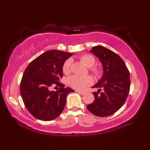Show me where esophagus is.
<instances>
[{
  "mask_svg": "<svg viewBox=\"0 0 150 150\" xmlns=\"http://www.w3.org/2000/svg\"><path fill=\"white\" fill-rule=\"evenodd\" d=\"M76 92L78 93H79V94H81V95H85V93L82 92V91H76Z\"/></svg>",
  "mask_w": 150,
  "mask_h": 150,
  "instance_id": "34e87169",
  "label": "esophagus"
}]
</instances>
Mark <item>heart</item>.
<instances>
[{"instance_id":"1","label":"heart","mask_w":150,"mask_h":150,"mask_svg":"<svg viewBox=\"0 0 150 150\" xmlns=\"http://www.w3.org/2000/svg\"><path fill=\"white\" fill-rule=\"evenodd\" d=\"M79 59L81 62L88 67H90V71L96 77H100L102 74V70L99 67L94 66L96 63V59L91 54H83L79 57ZM72 61L71 59H68L65 61L63 65V71L65 74H68L71 72V67ZM68 83L69 85L73 88L77 90H83L85 87L91 85L93 83V79L89 76L72 75L68 79Z\"/></svg>"}]
</instances>
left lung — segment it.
<instances>
[{
    "label": "left lung",
    "mask_w": 150,
    "mask_h": 150,
    "mask_svg": "<svg viewBox=\"0 0 150 150\" xmlns=\"http://www.w3.org/2000/svg\"><path fill=\"white\" fill-rule=\"evenodd\" d=\"M91 52L100 60L104 74L93 87L98 90L93 93L95 100L87 108L94 115L105 117L113 115L125 103L130 92V73L123 59L110 50L97 45Z\"/></svg>",
    "instance_id": "8db88e82"
}]
</instances>
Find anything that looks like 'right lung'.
I'll return each instance as SVG.
<instances>
[{"instance_id":"right-lung-1","label":"right lung","mask_w":150,"mask_h":150,"mask_svg":"<svg viewBox=\"0 0 150 150\" xmlns=\"http://www.w3.org/2000/svg\"><path fill=\"white\" fill-rule=\"evenodd\" d=\"M71 54L59 50H49L30 63L20 82V95L27 110L39 120L50 121L58 117L66 105L71 88L60 82L63 65ZM52 86L59 90L50 91Z\"/></svg>"}]
</instances>
